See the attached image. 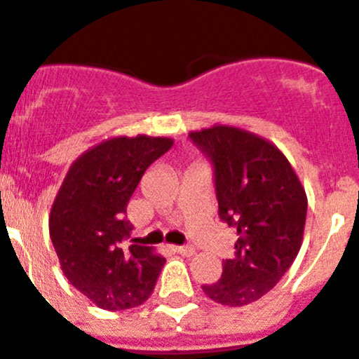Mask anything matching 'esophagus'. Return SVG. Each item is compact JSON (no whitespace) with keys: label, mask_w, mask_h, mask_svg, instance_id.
I'll return each mask as SVG.
<instances>
[{"label":"esophagus","mask_w":359,"mask_h":359,"mask_svg":"<svg viewBox=\"0 0 359 359\" xmlns=\"http://www.w3.org/2000/svg\"><path fill=\"white\" fill-rule=\"evenodd\" d=\"M174 250H176L177 253L185 255V257H192L196 253V248H194V246H190V244H185V246H176Z\"/></svg>","instance_id":"esophagus-1"}]
</instances>
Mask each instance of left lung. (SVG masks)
Listing matches in <instances>:
<instances>
[{
  "label": "left lung",
  "mask_w": 359,
  "mask_h": 359,
  "mask_svg": "<svg viewBox=\"0 0 359 359\" xmlns=\"http://www.w3.org/2000/svg\"><path fill=\"white\" fill-rule=\"evenodd\" d=\"M189 138L214 167L219 217L237 230L236 257L203 291L223 306H246L273 290L297 259L306 190L287 158L253 133L214 126Z\"/></svg>",
  "instance_id": "8db88e82"
}]
</instances>
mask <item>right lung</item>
Masks as SVG:
<instances>
[{"mask_svg": "<svg viewBox=\"0 0 359 359\" xmlns=\"http://www.w3.org/2000/svg\"><path fill=\"white\" fill-rule=\"evenodd\" d=\"M170 138L118 136L73 161L50 212V237L62 273L98 307L144 304L165 264L149 246L129 244L128 203L145 170L172 147Z\"/></svg>", "mask_w": 359, "mask_h": 359, "instance_id": "right-lung-1", "label": "right lung"}]
</instances>
